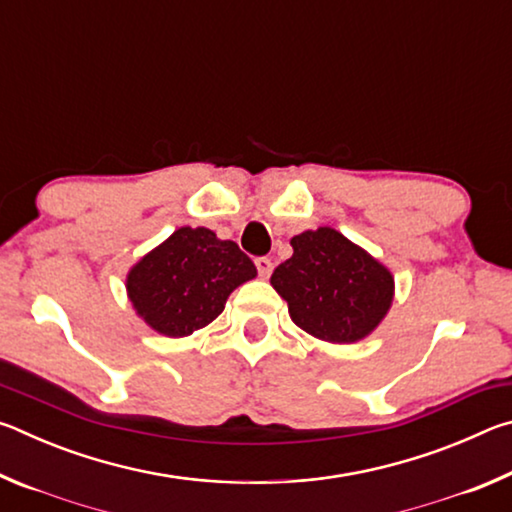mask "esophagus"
Returning <instances> with one entry per match:
<instances>
[{
	"mask_svg": "<svg viewBox=\"0 0 512 512\" xmlns=\"http://www.w3.org/2000/svg\"><path fill=\"white\" fill-rule=\"evenodd\" d=\"M255 266H257V273H259V277H266L273 273V262H271V257H257L255 259Z\"/></svg>",
	"mask_w": 512,
	"mask_h": 512,
	"instance_id": "1",
	"label": "esophagus"
}]
</instances>
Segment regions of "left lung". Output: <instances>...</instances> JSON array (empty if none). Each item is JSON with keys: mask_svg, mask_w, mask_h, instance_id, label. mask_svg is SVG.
<instances>
[{"mask_svg": "<svg viewBox=\"0 0 512 512\" xmlns=\"http://www.w3.org/2000/svg\"><path fill=\"white\" fill-rule=\"evenodd\" d=\"M291 246L271 284L287 300L293 323L329 343L366 339L391 309V271L334 228L302 232Z\"/></svg>", "mask_w": 512, "mask_h": 512, "instance_id": "1", "label": "left lung"}]
</instances>
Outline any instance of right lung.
<instances>
[{
    "label": "right lung",
    "mask_w": 512,
    "mask_h": 512,
    "mask_svg": "<svg viewBox=\"0 0 512 512\" xmlns=\"http://www.w3.org/2000/svg\"><path fill=\"white\" fill-rule=\"evenodd\" d=\"M255 275L235 241L185 225L131 268L126 291L146 325L178 339L210 325L230 293Z\"/></svg>",
    "instance_id": "add662e5"
}]
</instances>
